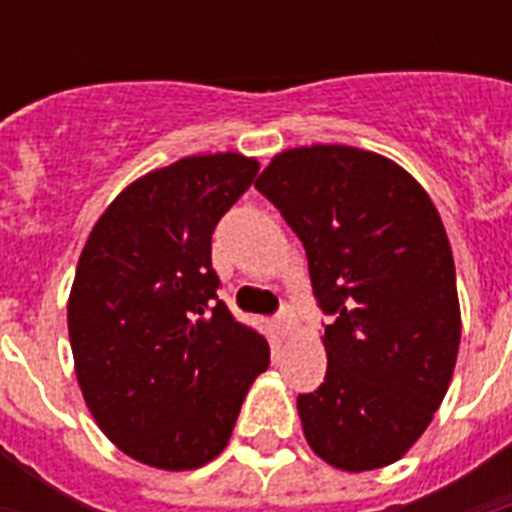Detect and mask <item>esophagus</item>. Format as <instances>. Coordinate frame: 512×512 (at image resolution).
<instances>
[{
    "instance_id": "obj_1",
    "label": "esophagus",
    "mask_w": 512,
    "mask_h": 512,
    "mask_svg": "<svg viewBox=\"0 0 512 512\" xmlns=\"http://www.w3.org/2000/svg\"><path fill=\"white\" fill-rule=\"evenodd\" d=\"M276 329H279V335L287 337L292 329H295V305L292 303H281L279 313H276Z\"/></svg>"
}]
</instances>
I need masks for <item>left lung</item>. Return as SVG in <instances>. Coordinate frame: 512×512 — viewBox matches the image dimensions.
<instances>
[{"instance_id":"8db88e82","label":"left lung","mask_w":512,"mask_h":512,"mask_svg":"<svg viewBox=\"0 0 512 512\" xmlns=\"http://www.w3.org/2000/svg\"><path fill=\"white\" fill-rule=\"evenodd\" d=\"M255 188L303 241L327 313V374L297 396L303 433L348 473L401 460L425 433L460 348L454 257L422 185L350 146L289 148Z\"/></svg>"}]
</instances>
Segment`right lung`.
<instances>
[{
    "label": "right lung",
    "mask_w": 512,
    "mask_h": 512,
    "mask_svg": "<svg viewBox=\"0 0 512 512\" xmlns=\"http://www.w3.org/2000/svg\"><path fill=\"white\" fill-rule=\"evenodd\" d=\"M257 170L207 154L148 172L111 201L76 265V380L100 430L151 468L215 460L271 364L265 337L217 297L212 268V231Z\"/></svg>",
    "instance_id": "add662e5"
}]
</instances>
